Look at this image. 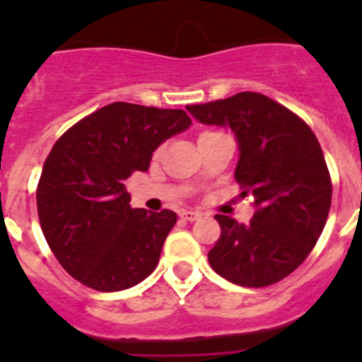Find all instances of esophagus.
Segmentation results:
<instances>
[{"label":"esophagus","mask_w":362,"mask_h":362,"mask_svg":"<svg viewBox=\"0 0 362 362\" xmlns=\"http://www.w3.org/2000/svg\"><path fill=\"white\" fill-rule=\"evenodd\" d=\"M181 217H183L185 221H197L201 219V212H194V210H185V212H181Z\"/></svg>","instance_id":"1"}]
</instances>
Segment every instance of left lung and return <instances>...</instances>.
Instances as JSON below:
<instances>
[{"label":"left lung","mask_w":362,"mask_h":362,"mask_svg":"<svg viewBox=\"0 0 362 362\" xmlns=\"http://www.w3.org/2000/svg\"><path fill=\"white\" fill-rule=\"evenodd\" d=\"M199 123L228 127L238 139L235 181L250 192V223L217 214L221 238L209 263L239 286L261 288L290 276L317 243L332 204V181L308 124L257 92L188 105Z\"/></svg>","instance_id":"obj_1"}]
</instances>
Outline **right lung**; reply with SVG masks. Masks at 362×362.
<instances>
[{
    "label": "right lung",
    "mask_w": 362,
    "mask_h": 362,
    "mask_svg": "<svg viewBox=\"0 0 362 362\" xmlns=\"http://www.w3.org/2000/svg\"><path fill=\"white\" fill-rule=\"evenodd\" d=\"M190 124L185 110L119 101L57 139L37 183V216L50 250L74 279L119 292L156 270L177 216L132 209L124 181L148 170L153 150Z\"/></svg>",
    "instance_id": "obj_1"
}]
</instances>
